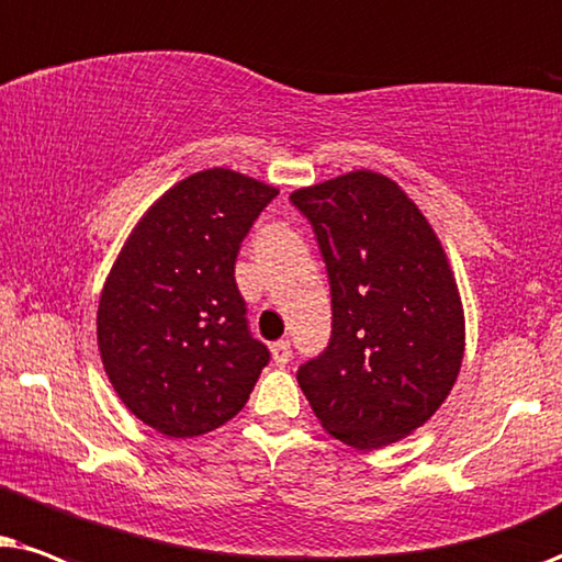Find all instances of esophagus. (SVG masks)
<instances>
[{
    "mask_svg": "<svg viewBox=\"0 0 562 562\" xmlns=\"http://www.w3.org/2000/svg\"><path fill=\"white\" fill-rule=\"evenodd\" d=\"M290 355H293V349H290L288 339H280V341L272 344V357H274V362L280 364V368H285V364L290 362Z\"/></svg>",
    "mask_w": 562,
    "mask_h": 562,
    "instance_id": "1",
    "label": "esophagus"
}]
</instances>
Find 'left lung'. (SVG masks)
Segmentation results:
<instances>
[{
  "instance_id": "left-lung-1",
  "label": "left lung",
  "mask_w": 562,
  "mask_h": 562,
  "mask_svg": "<svg viewBox=\"0 0 562 562\" xmlns=\"http://www.w3.org/2000/svg\"><path fill=\"white\" fill-rule=\"evenodd\" d=\"M331 288V339L297 368L321 426L344 445L398 442L458 380L465 321L445 249L393 179L349 171L290 194Z\"/></svg>"
}]
</instances>
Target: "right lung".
<instances>
[{
    "mask_svg": "<svg viewBox=\"0 0 562 562\" xmlns=\"http://www.w3.org/2000/svg\"><path fill=\"white\" fill-rule=\"evenodd\" d=\"M274 187L205 169L171 187L104 282L97 344L120 401L167 437L234 418L267 368L236 288V257Z\"/></svg>",
    "mask_w": 562,
    "mask_h": 562,
    "instance_id": "right-lung-1",
    "label": "right lung"
}]
</instances>
